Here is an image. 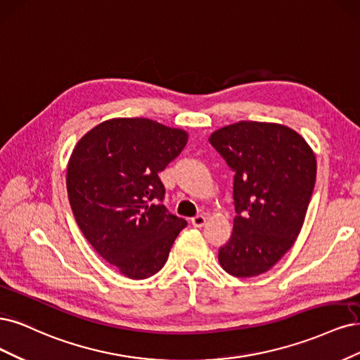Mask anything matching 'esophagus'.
I'll list each match as a JSON object with an SVG mask.
<instances>
[{"instance_id":"obj_1","label":"esophagus","mask_w":360,"mask_h":360,"mask_svg":"<svg viewBox=\"0 0 360 360\" xmlns=\"http://www.w3.org/2000/svg\"><path fill=\"white\" fill-rule=\"evenodd\" d=\"M191 223L194 227H203L206 223V217L205 215H195L194 218H191Z\"/></svg>"}]
</instances>
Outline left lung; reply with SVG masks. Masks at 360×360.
I'll return each mask as SVG.
<instances>
[{"label":"left lung","instance_id":"1","mask_svg":"<svg viewBox=\"0 0 360 360\" xmlns=\"http://www.w3.org/2000/svg\"><path fill=\"white\" fill-rule=\"evenodd\" d=\"M211 145L235 172L233 231L218 250L238 278L269 271L293 247L314 190L317 161L305 139L281 124L239 121L214 131Z\"/></svg>","mask_w":360,"mask_h":360}]
</instances>
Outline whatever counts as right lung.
<instances>
[{
  "instance_id": "1",
  "label": "right lung",
  "mask_w": 360,
  "mask_h": 360,
  "mask_svg": "<svg viewBox=\"0 0 360 360\" xmlns=\"http://www.w3.org/2000/svg\"><path fill=\"white\" fill-rule=\"evenodd\" d=\"M188 134L146 118H113L76 143L67 193L76 223L100 256L131 280L163 268L184 218L161 203L165 170Z\"/></svg>"
}]
</instances>
